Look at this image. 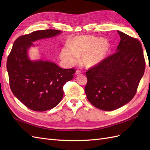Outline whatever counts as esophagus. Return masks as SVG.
<instances>
[{
    "label": "esophagus",
    "mask_w": 150,
    "mask_h": 150,
    "mask_svg": "<svg viewBox=\"0 0 150 150\" xmlns=\"http://www.w3.org/2000/svg\"><path fill=\"white\" fill-rule=\"evenodd\" d=\"M81 73V72L79 71V70H77L76 71V74H80Z\"/></svg>",
    "instance_id": "obj_1"
}]
</instances>
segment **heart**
Instances as JSON below:
<instances>
[{
  "instance_id": "heart-1",
  "label": "heart",
  "mask_w": 150,
  "mask_h": 150,
  "mask_svg": "<svg viewBox=\"0 0 150 150\" xmlns=\"http://www.w3.org/2000/svg\"><path fill=\"white\" fill-rule=\"evenodd\" d=\"M110 49V44L101 38L89 35H79L71 39L69 47L61 51L62 59L71 64L76 61L77 56H81V61L87 67H93L103 61Z\"/></svg>"
}]
</instances>
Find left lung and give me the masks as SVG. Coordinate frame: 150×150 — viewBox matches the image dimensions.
I'll use <instances>...</instances> for the list:
<instances>
[{"mask_svg":"<svg viewBox=\"0 0 150 150\" xmlns=\"http://www.w3.org/2000/svg\"><path fill=\"white\" fill-rule=\"evenodd\" d=\"M117 33L121 40L116 52L86 72L84 90L88 101L104 111L116 110L130 101L145 69L139 40L119 30Z\"/></svg>","mask_w":150,"mask_h":150,"instance_id":"left-lung-1","label":"left lung"}]
</instances>
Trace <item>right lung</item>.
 I'll return each instance as SVG.
<instances>
[{
	"mask_svg": "<svg viewBox=\"0 0 150 150\" xmlns=\"http://www.w3.org/2000/svg\"><path fill=\"white\" fill-rule=\"evenodd\" d=\"M61 30L45 29L18 38L7 57L10 88L14 96L30 110L44 111L60 103L63 86L73 78L74 68L62 69L55 63L30 61L28 50L33 42L59 34Z\"/></svg>",
	"mask_w": 150,
	"mask_h": 150,
	"instance_id": "add662e5",
	"label": "right lung"
}]
</instances>
